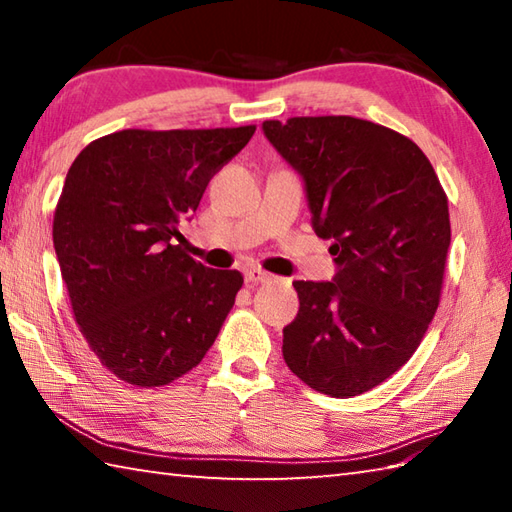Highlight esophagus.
I'll return each mask as SVG.
<instances>
[{
  "label": "esophagus",
  "mask_w": 512,
  "mask_h": 512,
  "mask_svg": "<svg viewBox=\"0 0 512 512\" xmlns=\"http://www.w3.org/2000/svg\"><path fill=\"white\" fill-rule=\"evenodd\" d=\"M268 280H271V273L262 271V268L250 266L248 271H246V282H248V284H264V282H268Z\"/></svg>",
  "instance_id": "34e87169"
}]
</instances>
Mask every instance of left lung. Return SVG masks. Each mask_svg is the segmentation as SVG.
I'll use <instances>...</instances> for the list:
<instances>
[{
	"label": "left lung",
	"instance_id": "obj_1",
	"mask_svg": "<svg viewBox=\"0 0 512 512\" xmlns=\"http://www.w3.org/2000/svg\"><path fill=\"white\" fill-rule=\"evenodd\" d=\"M264 133L305 178L311 228L339 264L334 282H293L300 309L284 361L318 393L361 395L413 357L436 316L447 194L420 146L375 121L266 119Z\"/></svg>",
	"mask_w": 512,
	"mask_h": 512
}]
</instances>
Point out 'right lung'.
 <instances>
[{
    "mask_svg": "<svg viewBox=\"0 0 512 512\" xmlns=\"http://www.w3.org/2000/svg\"><path fill=\"white\" fill-rule=\"evenodd\" d=\"M255 128H126L69 167L54 212L60 273L90 350L126 384L196 368L235 305L244 275L196 262L180 228Z\"/></svg>",
    "mask_w": 512,
    "mask_h": 512,
    "instance_id": "add662e5",
    "label": "right lung"
}]
</instances>
